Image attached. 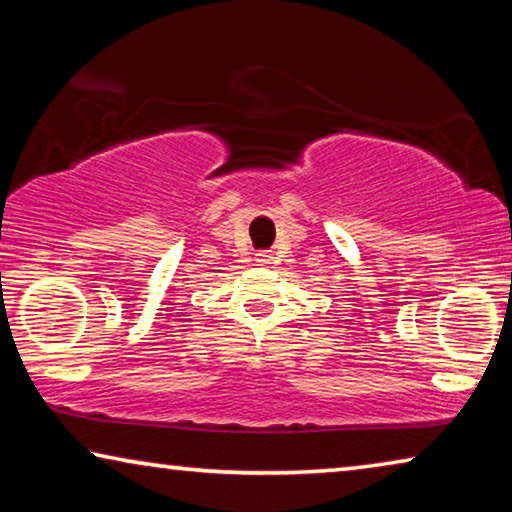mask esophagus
I'll return each mask as SVG.
<instances>
[{
    "instance_id": "1",
    "label": "esophagus",
    "mask_w": 512,
    "mask_h": 512,
    "mask_svg": "<svg viewBox=\"0 0 512 512\" xmlns=\"http://www.w3.org/2000/svg\"><path fill=\"white\" fill-rule=\"evenodd\" d=\"M257 262L262 264V266L271 264V262H273V255H271V253H257Z\"/></svg>"
}]
</instances>
